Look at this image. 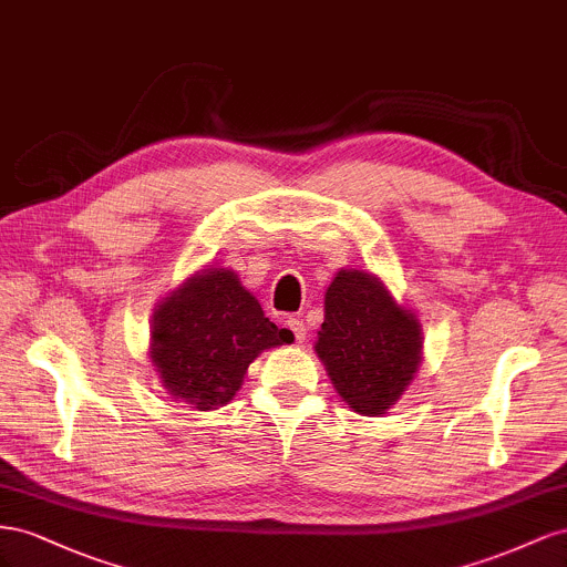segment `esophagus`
Masks as SVG:
<instances>
[{"label":"esophagus","mask_w":567,"mask_h":567,"mask_svg":"<svg viewBox=\"0 0 567 567\" xmlns=\"http://www.w3.org/2000/svg\"><path fill=\"white\" fill-rule=\"evenodd\" d=\"M285 326H287L289 330H292L297 342H303V339H306V326H303L301 318H287Z\"/></svg>","instance_id":"esophagus-1"}]
</instances>
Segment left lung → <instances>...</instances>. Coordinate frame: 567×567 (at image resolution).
I'll list each match as a JSON object with an SVG mask.
<instances>
[{
    "label": "left lung",
    "mask_w": 567,
    "mask_h": 567,
    "mask_svg": "<svg viewBox=\"0 0 567 567\" xmlns=\"http://www.w3.org/2000/svg\"><path fill=\"white\" fill-rule=\"evenodd\" d=\"M420 322L384 285L361 270H339L326 292L316 351L349 406L380 415L406 390L420 363Z\"/></svg>",
    "instance_id": "obj_1"
}]
</instances>
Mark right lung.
Listing matches in <instances>:
<instances>
[{
  "label": "right lung",
  "instance_id": "1",
  "mask_svg": "<svg viewBox=\"0 0 567 567\" xmlns=\"http://www.w3.org/2000/svg\"><path fill=\"white\" fill-rule=\"evenodd\" d=\"M292 339L264 316L235 272L208 268L156 309L152 361L171 396L212 411L235 396L258 353Z\"/></svg>",
  "mask_w": 567,
  "mask_h": 567
}]
</instances>
